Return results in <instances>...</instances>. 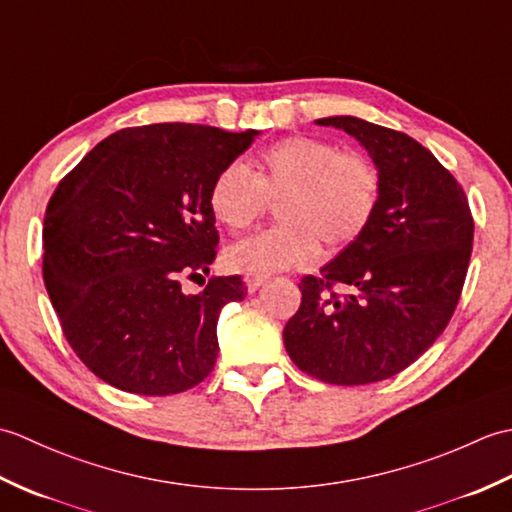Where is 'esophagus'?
<instances>
[{
  "label": "esophagus",
  "instance_id": "1",
  "mask_svg": "<svg viewBox=\"0 0 512 512\" xmlns=\"http://www.w3.org/2000/svg\"><path fill=\"white\" fill-rule=\"evenodd\" d=\"M244 284H246L248 292H255V290H259V288L266 284V277L264 275H246L244 277Z\"/></svg>",
  "mask_w": 512,
  "mask_h": 512
}]
</instances>
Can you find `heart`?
Segmentation results:
<instances>
[{
    "instance_id": "heart-1",
    "label": "heart",
    "mask_w": 512,
    "mask_h": 512,
    "mask_svg": "<svg viewBox=\"0 0 512 512\" xmlns=\"http://www.w3.org/2000/svg\"><path fill=\"white\" fill-rule=\"evenodd\" d=\"M380 171L361 151L330 140L288 136L268 145L250 167L226 165L209 191V209L228 233H242L277 202L279 226L239 239L226 250L237 273L270 275L310 268L321 242L343 248L372 224L380 204Z\"/></svg>"
}]
</instances>
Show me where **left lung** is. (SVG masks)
<instances>
[{
  "instance_id": "1",
  "label": "left lung",
  "mask_w": 512,
  "mask_h": 512,
  "mask_svg": "<svg viewBox=\"0 0 512 512\" xmlns=\"http://www.w3.org/2000/svg\"><path fill=\"white\" fill-rule=\"evenodd\" d=\"M361 143L380 171L367 231L301 279L284 345L301 372L330 385L396 376L447 328L469 270L473 215L460 182L427 147L354 116L319 118ZM334 285L351 290L339 296Z\"/></svg>"
}]
</instances>
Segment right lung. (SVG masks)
<instances>
[{"instance_id": "obj_1", "label": "right lung", "mask_w": 512, "mask_h": 512, "mask_svg": "<svg viewBox=\"0 0 512 512\" xmlns=\"http://www.w3.org/2000/svg\"><path fill=\"white\" fill-rule=\"evenodd\" d=\"M259 132L209 125L127 127L96 145L52 193L43 281L76 356L107 385L180 394L211 374L217 317L242 277H211L220 235L209 209L217 173Z\"/></svg>"}]
</instances>
